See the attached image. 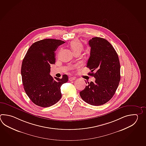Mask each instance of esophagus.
<instances>
[{
	"label": "esophagus",
	"mask_w": 146,
	"mask_h": 146,
	"mask_svg": "<svg viewBox=\"0 0 146 146\" xmlns=\"http://www.w3.org/2000/svg\"><path fill=\"white\" fill-rule=\"evenodd\" d=\"M75 80V78H73V77H70L68 78V80L70 81H72V80Z\"/></svg>",
	"instance_id": "1"
}]
</instances>
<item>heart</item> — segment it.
Instances as JSON below:
<instances>
[{
	"instance_id": "b5f03b06",
	"label": "heart",
	"mask_w": 146,
	"mask_h": 146,
	"mask_svg": "<svg viewBox=\"0 0 146 146\" xmlns=\"http://www.w3.org/2000/svg\"><path fill=\"white\" fill-rule=\"evenodd\" d=\"M70 47L71 48L72 50L75 53L78 51H81L83 49V45L81 42L78 39H75L71 42L70 43Z\"/></svg>"
}]
</instances>
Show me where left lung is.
<instances>
[{"label": "left lung", "instance_id": "8db88e82", "mask_svg": "<svg viewBox=\"0 0 146 146\" xmlns=\"http://www.w3.org/2000/svg\"><path fill=\"white\" fill-rule=\"evenodd\" d=\"M89 45L90 53L87 67L91 70L89 75L96 80L88 82L80 95L87 104L100 106L112 98L119 86L121 78L119 59L114 48L105 39L93 37L89 40Z\"/></svg>", "mask_w": 146, "mask_h": 146}]
</instances>
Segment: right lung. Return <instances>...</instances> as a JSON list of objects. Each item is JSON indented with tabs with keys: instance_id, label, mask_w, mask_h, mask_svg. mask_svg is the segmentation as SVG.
Segmentation results:
<instances>
[{
	"instance_id": "right-lung-1",
	"label": "right lung",
	"mask_w": 146,
	"mask_h": 146,
	"mask_svg": "<svg viewBox=\"0 0 146 146\" xmlns=\"http://www.w3.org/2000/svg\"><path fill=\"white\" fill-rule=\"evenodd\" d=\"M64 42L54 39L39 40L31 45L23 60L21 75L24 90L38 106L50 107L61 98L60 87L68 81V76L63 75L54 80L50 72L51 64L55 63L54 51Z\"/></svg>"
}]
</instances>
